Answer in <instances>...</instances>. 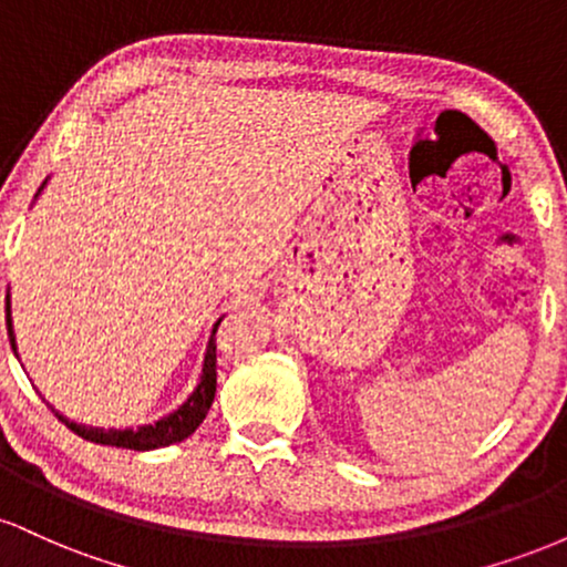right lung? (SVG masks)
Here are the masks:
<instances>
[{
    "label": "right lung",
    "instance_id": "1",
    "mask_svg": "<svg viewBox=\"0 0 567 567\" xmlns=\"http://www.w3.org/2000/svg\"><path fill=\"white\" fill-rule=\"evenodd\" d=\"M44 186V184H42ZM224 320V317H220ZM220 320L213 324V336L207 341V354L205 365H202V379L197 383L188 400L178 410H173L165 419L154 421V424L138 426V429H95V426H82L69 421L66 415L55 413L58 421H63L71 432L80 434L82 440L95 442V445H112V447H130V451H154V447L173 445V442L186 440L188 434L197 432V426L205 421L207 410L213 405V396H216V330ZM8 333L12 351L18 357L16 347V333H12V317H10V298H8Z\"/></svg>",
    "mask_w": 567,
    "mask_h": 567
}]
</instances>
